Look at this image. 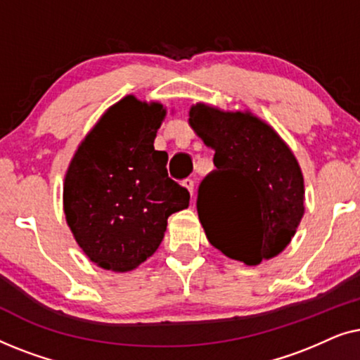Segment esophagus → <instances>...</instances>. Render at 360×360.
Segmentation results:
<instances>
[{"mask_svg": "<svg viewBox=\"0 0 360 360\" xmlns=\"http://www.w3.org/2000/svg\"><path fill=\"white\" fill-rule=\"evenodd\" d=\"M181 185H184L185 188L190 191V195H193V190H195V181H193V180H191V179H185L184 181H181Z\"/></svg>", "mask_w": 360, "mask_h": 360, "instance_id": "34e87169", "label": "esophagus"}]
</instances>
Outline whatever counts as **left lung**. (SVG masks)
I'll use <instances>...</instances> for the list:
<instances>
[{
    "mask_svg": "<svg viewBox=\"0 0 360 360\" xmlns=\"http://www.w3.org/2000/svg\"><path fill=\"white\" fill-rule=\"evenodd\" d=\"M190 126L214 150L196 210L206 238L226 257L259 265L290 244L304 213L303 174L272 126L249 111L190 108Z\"/></svg>",
    "mask_w": 360,
    "mask_h": 360,
    "instance_id": "left-lung-1",
    "label": "left lung"
}]
</instances>
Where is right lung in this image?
Instances as JSON below:
<instances>
[{
    "label": "right lung",
    "instance_id": "1",
    "mask_svg": "<svg viewBox=\"0 0 360 360\" xmlns=\"http://www.w3.org/2000/svg\"><path fill=\"white\" fill-rule=\"evenodd\" d=\"M165 108L126 96L88 132L63 184V211L83 252L98 267L129 272L164 239L172 213L190 193L167 174L169 155L154 149Z\"/></svg>",
    "mask_w": 360,
    "mask_h": 360
}]
</instances>
